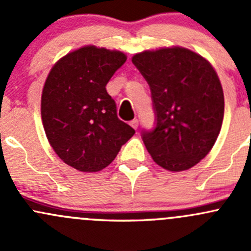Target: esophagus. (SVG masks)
Returning a JSON list of instances; mask_svg holds the SVG:
<instances>
[{"instance_id": "obj_1", "label": "esophagus", "mask_w": 251, "mask_h": 251, "mask_svg": "<svg viewBox=\"0 0 251 251\" xmlns=\"http://www.w3.org/2000/svg\"><path fill=\"white\" fill-rule=\"evenodd\" d=\"M130 125L132 126V127L135 128V130H137V127H138V120H137V119H133V120H131L130 121Z\"/></svg>"}]
</instances>
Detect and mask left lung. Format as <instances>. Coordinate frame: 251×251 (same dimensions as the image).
<instances>
[{"instance_id":"left-lung-1","label":"left lung","mask_w":251,"mask_h":251,"mask_svg":"<svg viewBox=\"0 0 251 251\" xmlns=\"http://www.w3.org/2000/svg\"><path fill=\"white\" fill-rule=\"evenodd\" d=\"M151 87L155 127L142 131L153 160L169 171L193 168L217 140L225 113L221 82L212 65L183 47L144 50L132 57Z\"/></svg>"}]
</instances>
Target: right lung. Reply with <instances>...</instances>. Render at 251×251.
I'll list each match as a JSON object with an SVG mask.
<instances>
[{
  "label": "right lung",
  "mask_w": 251,
  "mask_h": 251,
  "mask_svg": "<svg viewBox=\"0 0 251 251\" xmlns=\"http://www.w3.org/2000/svg\"><path fill=\"white\" fill-rule=\"evenodd\" d=\"M125 53L85 46L60 58L45 82L41 118L58 156L82 173L107 168L135 130L116 115L107 86Z\"/></svg>",
  "instance_id": "right-lung-1"
}]
</instances>
